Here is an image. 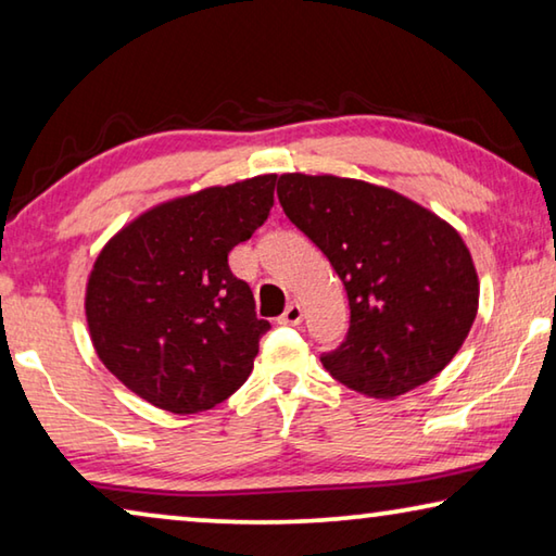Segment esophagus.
Instances as JSON below:
<instances>
[{
  "label": "esophagus",
  "instance_id": "34e87169",
  "mask_svg": "<svg viewBox=\"0 0 556 556\" xmlns=\"http://www.w3.org/2000/svg\"><path fill=\"white\" fill-rule=\"evenodd\" d=\"M301 318H304V308H301L299 304H289L285 308V314L279 316V324H287V326H299Z\"/></svg>",
  "mask_w": 556,
  "mask_h": 556
}]
</instances>
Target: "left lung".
<instances>
[{
	"label": "left lung",
	"mask_w": 556,
	"mask_h": 556,
	"mask_svg": "<svg viewBox=\"0 0 556 556\" xmlns=\"http://www.w3.org/2000/svg\"><path fill=\"white\" fill-rule=\"evenodd\" d=\"M287 218L343 281L351 321L321 355L368 397H397L446 368L478 312V277L460 235L390 188L338 176H279Z\"/></svg>",
	"instance_id": "8db88e82"
}]
</instances>
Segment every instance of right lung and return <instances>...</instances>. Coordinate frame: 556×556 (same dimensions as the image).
Wrapping results in <instances>:
<instances>
[{
  "label": "right lung",
  "mask_w": 556,
  "mask_h": 556,
  "mask_svg": "<svg viewBox=\"0 0 556 556\" xmlns=\"http://www.w3.org/2000/svg\"><path fill=\"white\" fill-rule=\"evenodd\" d=\"M275 181L255 176L156 205L100 252L86 294L92 345L154 407L205 412L250 378L269 321L228 255L265 225Z\"/></svg>",
  "instance_id": "1"
}]
</instances>
